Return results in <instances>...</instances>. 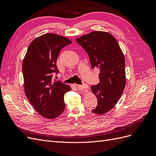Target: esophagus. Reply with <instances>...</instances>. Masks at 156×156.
I'll list each match as a JSON object with an SVG mask.
<instances>
[{"label": "esophagus", "mask_w": 156, "mask_h": 156, "mask_svg": "<svg viewBox=\"0 0 156 156\" xmlns=\"http://www.w3.org/2000/svg\"><path fill=\"white\" fill-rule=\"evenodd\" d=\"M77 87L79 89L81 90H83V91H86L87 90L88 88V85L86 84H83V85H77Z\"/></svg>", "instance_id": "obj_1"}]
</instances>
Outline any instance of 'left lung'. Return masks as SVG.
<instances>
[{
    "label": "left lung",
    "mask_w": 156,
    "mask_h": 156,
    "mask_svg": "<svg viewBox=\"0 0 156 156\" xmlns=\"http://www.w3.org/2000/svg\"><path fill=\"white\" fill-rule=\"evenodd\" d=\"M88 53L91 66L99 68L100 83L91 89L98 99L94 114L103 115L119 100L126 85L125 58L115 37L105 32L94 31L76 39Z\"/></svg>",
    "instance_id": "1"
}]
</instances>
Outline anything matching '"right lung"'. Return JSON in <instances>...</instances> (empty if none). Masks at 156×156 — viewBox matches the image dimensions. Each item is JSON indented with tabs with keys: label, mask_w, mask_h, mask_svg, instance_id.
<instances>
[{
	"label": "right lung",
	"mask_w": 156,
	"mask_h": 156,
	"mask_svg": "<svg viewBox=\"0 0 156 156\" xmlns=\"http://www.w3.org/2000/svg\"><path fill=\"white\" fill-rule=\"evenodd\" d=\"M70 44L69 39L60 35L44 34L31 42L23 62L26 96L35 110L49 119L63 112L64 96L71 90L67 84L52 81L54 73L59 72L56 62L60 51Z\"/></svg>",
	"instance_id": "1"
}]
</instances>
